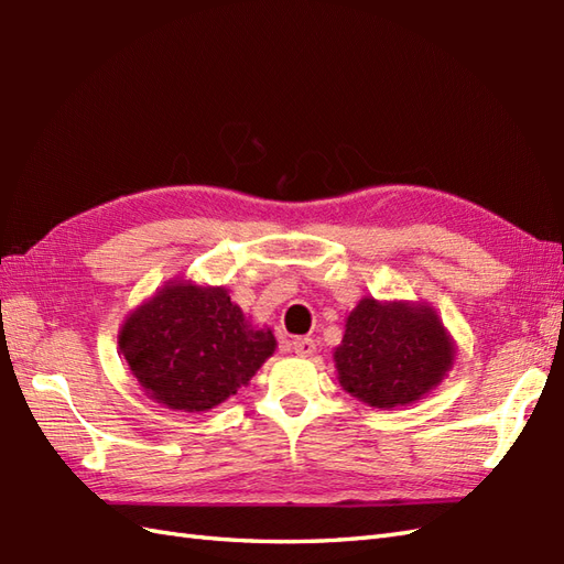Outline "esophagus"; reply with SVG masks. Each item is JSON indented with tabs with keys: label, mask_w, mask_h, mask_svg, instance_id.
<instances>
[{
	"label": "esophagus",
	"mask_w": 564,
	"mask_h": 564,
	"mask_svg": "<svg viewBox=\"0 0 564 564\" xmlns=\"http://www.w3.org/2000/svg\"><path fill=\"white\" fill-rule=\"evenodd\" d=\"M293 349H295L297 356H313L315 354V339L297 337V339H293Z\"/></svg>",
	"instance_id": "esophagus-1"
}]
</instances>
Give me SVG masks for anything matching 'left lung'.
Listing matches in <instances>:
<instances>
[{
	"instance_id": "1",
	"label": "left lung",
	"mask_w": 564,
	"mask_h": 564,
	"mask_svg": "<svg viewBox=\"0 0 564 564\" xmlns=\"http://www.w3.org/2000/svg\"><path fill=\"white\" fill-rule=\"evenodd\" d=\"M453 339L434 307L376 297L351 310L334 349L341 388L378 410L422 400L453 368Z\"/></svg>"
}]
</instances>
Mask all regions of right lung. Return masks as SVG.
Listing matches in <instances>:
<instances>
[{
  "label": "right lung",
  "mask_w": 564,
  "mask_h": 564,
  "mask_svg": "<svg viewBox=\"0 0 564 564\" xmlns=\"http://www.w3.org/2000/svg\"><path fill=\"white\" fill-rule=\"evenodd\" d=\"M118 346L140 388L178 412H208L275 351L225 289L172 281L123 322Z\"/></svg>",
  "instance_id": "1"
}]
</instances>
